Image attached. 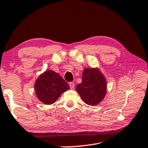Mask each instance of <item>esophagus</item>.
Wrapping results in <instances>:
<instances>
[{
    "label": "esophagus",
    "instance_id": "esophagus-1",
    "mask_svg": "<svg viewBox=\"0 0 148 148\" xmlns=\"http://www.w3.org/2000/svg\"><path fill=\"white\" fill-rule=\"evenodd\" d=\"M69 86H70V88L71 89H74V82H71L69 83Z\"/></svg>",
    "mask_w": 148,
    "mask_h": 148
}]
</instances>
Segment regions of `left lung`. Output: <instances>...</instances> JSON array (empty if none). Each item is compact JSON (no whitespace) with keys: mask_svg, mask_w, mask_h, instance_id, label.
I'll use <instances>...</instances> for the list:
<instances>
[{"mask_svg":"<svg viewBox=\"0 0 148 148\" xmlns=\"http://www.w3.org/2000/svg\"><path fill=\"white\" fill-rule=\"evenodd\" d=\"M76 89L86 104L95 105L104 99L107 84L99 70L87 68L83 72L82 82Z\"/></svg>","mask_w":148,"mask_h":148,"instance_id":"left-lung-1","label":"left lung"}]
</instances>
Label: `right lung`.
Here are the masks:
<instances>
[{
	"instance_id": "obj_1",
	"label": "right lung",
	"mask_w": 148,
	"mask_h": 148,
	"mask_svg": "<svg viewBox=\"0 0 148 148\" xmlns=\"http://www.w3.org/2000/svg\"><path fill=\"white\" fill-rule=\"evenodd\" d=\"M69 89V86L59 74L47 70L39 76L35 83L37 97L47 105L53 104L58 97Z\"/></svg>"
}]
</instances>
